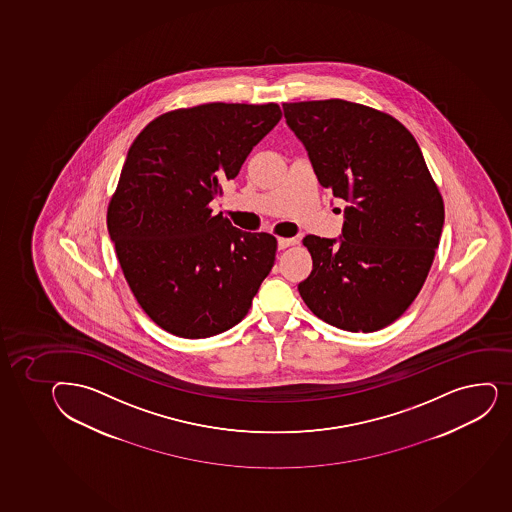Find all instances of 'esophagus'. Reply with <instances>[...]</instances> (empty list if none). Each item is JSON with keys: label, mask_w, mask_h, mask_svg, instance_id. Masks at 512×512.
Here are the masks:
<instances>
[{"label": "esophagus", "mask_w": 512, "mask_h": 512, "mask_svg": "<svg viewBox=\"0 0 512 512\" xmlns=\"http://www.w3.org/2000/svg\"><path fill=\"white\" fill-rule=\"evenodd\" d=\"M296 243H297L296 238L280 237L279 240H277V245H279V250H284V248L292 247V245H296Z\"/></svg>", "instance_id": "obj_1"}]
</instances>
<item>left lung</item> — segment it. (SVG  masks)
<instances>
[{
    "label": "left lung",
    "instance_id": "1",
    "mask_svg": "<svg viewBox=\"0 0 512 512\" xmlns=\"http://www.w3.org/2000/svg\"><path fill=\"white\" fill-rule=\"evenodd\" d=\"M282 107L322 188L353 203L339 247L304 238L312 272L299 294L319 319L344 331L390 326L422 290L445 218L420 146L398 119L356 102Z\"/></svg>",
    "mask_w": 512,
    "mask_h": 512
}]
</instances>
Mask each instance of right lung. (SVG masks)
Instances as JSON below:
<instances>
[{"label":"right lung","mask_w":512,"mask_h":512,"mask_svg":"<svg viewBox=\"0 0 512 512\" xmlns=\"http://www.w3.org/2000/svg\"><path fill=\"white\" fill-rule=\"evenodd\" d=\"M279 104L208 102L164 112L127 151L107 230L137 304L164 331L211 338L247 316L274 265L277 240L213 215Z\"/></svg>","instance_id":"right-lung-1"}]
</instances>
